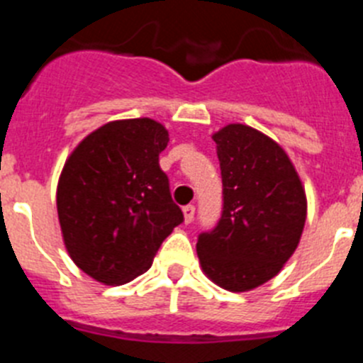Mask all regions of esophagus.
Listing matches in <instances>:
<instances>
[{
	"instance_id": "34e87169",
	"label": "esophagus",
	"mask_w": 363,
	"mask_h": 363,
	"mask_svg": "<svg viewBox=\"0 0 363 363\" xmlns=\"http://www.w3.org/2000/svg\"><path fill=\"white\" fill-rule=\"evenodd\" d=\"M192 218H194V205H187V207H184V220H185V223H191Z\"/></svg>"
}]
</instances>
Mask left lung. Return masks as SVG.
Segmentation results:
<instances>
[{
    "label": "left lung",
    "mask_w": 363,
    "mask_h": 363,
    "mask_svg": "<svg viewBox=\"0 0 363 363\" xmlns=\"http://www.w3.org/2000/svg\"><path fill=\"white\" fill-rule=\"evenodd\" d=\"M223 184L216 229L200 234L196 252L205 277L233 293L274 278L300 243L307 196L300 176L272 138L243 123L213 134Z\"/></svg>",
    "instance_id": "8db88e82"
}]
</instances>
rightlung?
Listing matches in <instances>:
<instances>
[{"label": "right lung", "mask_w": 363, "mask_h": 363, "mask_svg": "<svg viewBox=\"0 0 363 363\" xmlns=\"http://www.w3.org/2000/svg\"><path fill=\"white\" fill-rule=\"evenodd\" d=\"M169 130L150 118L116 120L86 134L57 179V220L70 259L104 285H123L152 265L184 214L160 152Z\"/></svg>", "instance_id": "add662e5"}]
</instances>
